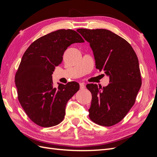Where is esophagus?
I'll use <instances>...</instances> for the list:
<instances>
[{
	"label": "esophagus",
	"instance_id": "obj_1",
	"mask_svg": "<svg viewBox=\"0 0 157 157\" xmlns=\"http://www.w3.org/2000/svg\"><path fill=\"white\" fill-rule=\"evenodd\" d=\"M80 89L85 88V84L84 83H80Z\"/></svg>",
	"mask_w": 157,
	"mask_h": 157
}]
</instances>
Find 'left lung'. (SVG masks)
Wrapping results in <instances>:
<instances>
[{"label":"left lung","instance_id":"left-lung-1","mask_svg":"<svg viewBox=\"0 0 157 157\" xmlns=\"http://www.w3.org/2000/svg\"><path fill=\"white\" fill-rule=\"evenodd\" d=\"M90 43L96 68L109 77L107 86L88 84L92 93L89 117L94 122L111 126L122 121L134 105L141 86L139 61L128 42L107 29L77 30Z\"/></svg>","mask_w":157,"mask_h":157}]
</instances>
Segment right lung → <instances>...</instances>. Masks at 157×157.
<instances>
[{
    "mask_svg": "<svg viewBox=\"0 0 157 157\" xmlns=\"http://www.w3.org/2000/svg\"><path fill=\"white\" fill-rule=\"evenodd\" d=\"M77 32L59 29L36 39L23 54L15 76L18 99L35 124L54 126L63 120L67 101L79 90V84L53 86L52 76L61 63L64 52L73 43L84 42Z\"/></svg>",
    "mask_w": 157,
    "mask_h": 157,
    "instance_id": "obj_1",
    "label": "right lung"
}]
</instances>
